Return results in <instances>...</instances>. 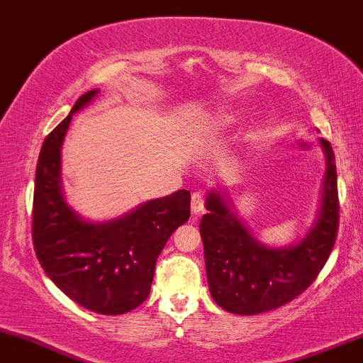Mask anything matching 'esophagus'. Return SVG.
Masks as SVG:
<instances>
[{"label": "esophagus", "mask_w": 363, "mask_h": 363, "mask_svg": "<svg viewBox=\"0 0 363 363\" xmlns=\"http://www.w3.org/2000/svg\"><path fill=\"white\" fill-rule=\"evenodd\" d=\"M203 210H205V198H203V194L193 193V196H191V211L194 215H198Z\"/></svg>", "instance_id": "obj_1"}]
</instances>
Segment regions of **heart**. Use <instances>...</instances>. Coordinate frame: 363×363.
I'll return each mask as SVG.
<instances>
[{
  "mask_svg": "<svg viewBox=\"0 0 363 363\" xmlns=\"http://www.w3.org/2000/svg\"><path fill=\"white\" fill-rule=\"evenodd\" d=\"M220 121H222V123H230L232 118H230V116H222V118H220Z\"/></svg>",
  "mask_w": 363,
  "mask_h": 363,
  "instance_id": "1",
  "label": "heart"
}]
</instances>
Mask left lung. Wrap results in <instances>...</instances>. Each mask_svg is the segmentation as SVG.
I'll list each match as a JSON object with an SVG mask.
<instances>
[{"instance_id":"left-lung-1","label":"left lung","mask_w":363,"mask_h":363,"mask_svg":"<svg viewBox=\"0 0 363 363\" xmlns=\"http://www.w3.org/2000/svg\"><path fill=\"white\" fill-rule=\"evenodd\" d=\"M319 143L326 158L319 213L298 242L264 245L237 216L225 191L208 193L199 234L210 294L223 311L254 315L278 309L298 297L326 264L338 234V186L331 143Z\"/></svg>"}]
</instances>
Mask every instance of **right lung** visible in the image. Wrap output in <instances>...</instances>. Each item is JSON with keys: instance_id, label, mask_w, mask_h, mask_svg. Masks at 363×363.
<instances>
[{"instance_id": "add662e5", "label": "right lung", "mask_w": 363, "mask_h": 363, "mask_svg": "<svg viewBox=\"0 0 363 363\" xmlns=\"http://www.w3.org/2000/svg\"><path fill=\"white\" fill-rule=\"evenodd\" d=\"M83 94L72 112L44 140L35 170L32 240L40 266L73 302L104 315L141 306L150 295L157 257L191 215L186 189L150 199L123 216L90 222L66 203L61 186V147L74 112L94 101Z\"/></svg>"}]
</instances>
